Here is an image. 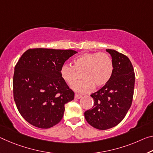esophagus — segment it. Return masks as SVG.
Instances as JSON below:
<instances>
[{
    "mask_svg": "<svg viewBox=\"0 0 153 153\" xmlns=\"http://www.w3.org/2000/svg\"><path fill=\"white\" fill-rule=\"evenodd\" d=\"M82 97V96L80 95V94H75V98L77 99H79Z\"/></svg>",
    "mask_w": 153,
    "mask_h": 153,
    "instance_id": "obj_1",
    "label": "esophagus"
}]
</instances>
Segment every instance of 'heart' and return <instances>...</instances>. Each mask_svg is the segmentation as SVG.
Returning a JSON list of instances; mask_svg holds the SVG:
<instances>
[{
    "instance_id": "heart-1",
    "label": "heart",
    "mask_w": 153,
    "mask_h": 153,
    "mask_svg": "<svg viewBox=\"0 0 153 153\" xmlns=\"http://www.w3.org/2000/svg\"><path fill=\"white\" fill-rule=\"evenodd\" d=\"M77 71L82 73V82L72 86L75 91L86 93L94 88H101L107 84L112 77L114 64L110 56L105 52H85L74 60V67L65 64L60 68L62 79L73 85L77 78Z\"/></svg>"
}]
</instances>
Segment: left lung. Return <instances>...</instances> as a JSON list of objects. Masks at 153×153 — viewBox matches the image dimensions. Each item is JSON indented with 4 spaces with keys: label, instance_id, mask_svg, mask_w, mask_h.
I'll return each mask as SVG.
<instances>
[{
    "label": "left lung",
    "instance_id": "1",
    "mask_svg": "<svg viewBox=\"0 0 153 153\" xmlns=\"http://www.w3.org/2000/svg\"><path fill=\"white\" fill-rule=\"evenodd\" d=\"M106 51L112 59V77L106 85L91 94L94 105L84 112L88 124L100 130L112 128L123 120L131 105L135 84L134 71L129 58L114 50Z\"/></svg>",
    "mask_w": 153,
    "mask_h": 153
}]
</instances>
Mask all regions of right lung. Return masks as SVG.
I'll use <instances>...</instances> for the list:
<instances>
[{
    "label": "right lung",
    "mask_w": 153,
    "mask_h": 153,
    "mask_svg": "<svg viewBox=\"0 0 153 153\" xmlns=\"http://www.w3.org/2000/svg\"><path fill=\"white\" fill-rule=\"evenodd\" d=\"M72 50L33 48L26 50L15 66L13 98L21 116L35 127L48 129L63 117L65 104L74 92L60 76V68L76 54Z\"/></svg>",
    "instance_id": "right-lung-1"
}]
</instances>
